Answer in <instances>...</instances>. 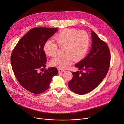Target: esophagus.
Returning a JSON list of instances; mask_svg holds the SVG:
<instances>
[{
  "mask_svg": "<svg viewBox=\"0 0 124 124\" xmlns=\"http://www.w3.org/2000/svg\"><path fill=\"white\" fill-rule=\"evenodd\" d=\"M58 71L59 73H63L64 72H65V70H62V69H58Z\"/></svg>",
  "mask_w": 124,
  "mask_h": 124,
  "instance_id": "esophagus-1",
  "label": "esophagus"
}]
</instances>
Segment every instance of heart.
Masks as SVG:
<instances>
[{"mask_svg":"<svg viewBox=\"0 0 124 124\" xmlns=\"http://www.w3.org/2000/svg\"><path fill=\"white\" fill-rule=\"evenodd\" d=\"M60 47L63 49V55L53 58L50 62L52 66L62 69L67 68L75 61H78L85 56L90 46L89 35L84 31L65 29L58 33L54 37ZM58 46L52 39L47 40L43 46L45 54L54 56L57 53Z\"/></svg>","mask_w":124,"mask_h":124,"instance_id":"b5f03b06","label":"heart"}]
</instances>
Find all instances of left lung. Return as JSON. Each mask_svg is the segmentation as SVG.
Wrapping results in <instances>:
<instances>
[{
	"label": "left lung",
	"mask_w": 124,
	"mask_h": 124,
	"mask_svg": "<svg viewBox=\"0 0 124 124\" xmlns=\"http://www.w3.org/2000/svg\"><path fill=\"white\" fill-rule=\"evenodd\" d=\"M91 37L90 52L75 65L80 71L72 72L73 77L68 83L70 89L79 95L88 93L95 89L107 75L109 67L110 53L107 44L92 31Z\"/></svg>",
	"instance_id": "1"
}]
</instances>
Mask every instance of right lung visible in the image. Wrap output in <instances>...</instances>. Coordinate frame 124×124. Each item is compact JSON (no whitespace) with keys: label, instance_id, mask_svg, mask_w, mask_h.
<instances>
[{"label":"right lung","instance_id":"add662e5","mask_svg":"<svg viewBox=\"0 0 124 124\" xmlns=\"http://www.w3.org/2000/svg\"><path fill=\"white\" fill-rule=\"evenodd\" d=\"M58 28H33L21 39L13 49L11 57L14 75L20 84L27 91L38 94L46 90L52 78L58 74L56 68L46 67V58L43 50L45 43Z\"/></svg>","mask_w":124,"mask_h":124}]
</instances>
